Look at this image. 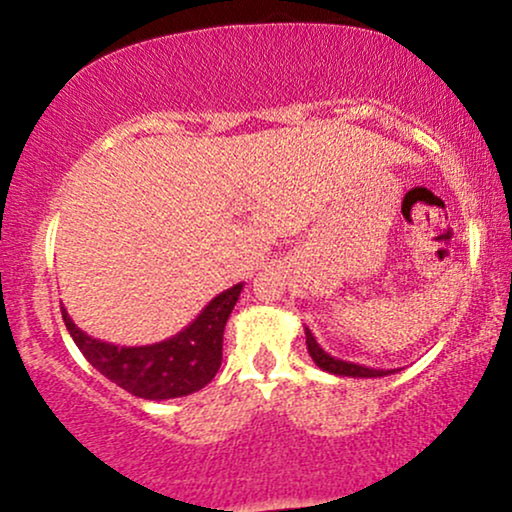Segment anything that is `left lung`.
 I'll use <instances>...</instances> for the list:
<instances>
[{
	"mask_svg": "<svg viewBox=\"0 0 512 512\" xmlns=\"http://www.w3.org/2000/svg\"><path fill=\"white\" fill-rule=\"evenodd\" d=\"M305 344H308V354L313 356L315 366L327 370V373L342 375V378H383V375L397 373L399 368L392 370H383V368H368V366H358V363L351 361H342V358H334L317 344V339L313 337V332L305 327Z\"/></svg>",
	"mask_w": 512,
	"mask_h": 512,
	"instance_id": "obj_1",
	"label": "left lung"
}]
</instances>
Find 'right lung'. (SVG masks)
I'll use <instances>...</instances> for the list:
<instances>
[{
	"label": "right lung",
	"instance_id": "add662e5",
	"mask_svg": "<svg viewBox=\"0 0 512 512\" xmlns=\"http://www.w3.org/2000/svg\"><path fill=\"white\" fill-rule=\"evenodd\" d=\"M243 284L231 286L211 301L185 330L149 346H117L88 337L62 308L64 325L74 344L98 373L129 395L142 399H173L202 390L221 368L223 327Z\"/></svg>",
	"mask_w": 512,
	"mask_h": 512
}]
</instances>
